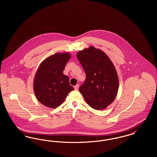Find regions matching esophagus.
<instances>
[{"label": "esophagus", "instance_id": "34e87169", "mask_svg": "<svg viewBox=\"0 0 157 157\" xmlns=\"http://www.w3.org/2000/svg\"><path fill=\"white\" fill-rule=\"evenodd\" d=\"M79 85L78 84H77L76 85H75V86H74V89H75V90H78V88H79Z\"/></svg>", "mask_w": 157, "mask_h": 157}]
</instances>
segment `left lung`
Returning <instances> with one entry per match:
<instances>
[{"label":"left lung","mask_w":157,"mask_h":157,"mask_svg":"<svg viewBox=\"0 0 157 157\" xmlns=\"http://www.w3.org/2000/svg\"><path fill=\"white\" fill-rule=\"evenodd\" d=\"M76 56L86 74L79 92L91 108L104 109L118 93L119 80L115 67L105 53L94 46L78 52Z\"/></svg>","instance_id":"left-lung-1"}]
</instances>
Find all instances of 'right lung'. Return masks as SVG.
<instances>
[{
	"instance_id": "obj_1",
	"label": "right lung",
	"mask_w": 157,
	"mask_h": 157,
	"mask_svg": "<svg viewBox=\"0 0 157 157\" xmlns=\"http://www.w3.org/2000/svg\"><path fill=\"white\" fill-rule=\"evenodd\" d=\"M71 58L69 53H56L46 58L39 65L35 76L33 90L37 100L50 108L62 104L74 88L63 71Z\"/></svg>"
}]
</instances>
